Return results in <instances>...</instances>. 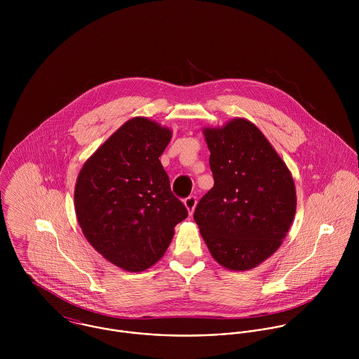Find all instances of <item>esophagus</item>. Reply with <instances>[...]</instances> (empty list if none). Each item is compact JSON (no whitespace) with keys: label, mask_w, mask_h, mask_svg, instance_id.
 <instances>
[{"label":"esophagus","mask_w":359,"mask_h":359,"mask_svg":"<svg viewBox=\"0 0 359 359\" xmlns=\"http://www.w3.org/2000/svg\"><path fill=\"white\" fill-rule=\"evenodd\" d=\"M196 198L195 196H189V198H187L185 201H184V205L187 207V210H188V212H189V215H192L194 214V211H195V207H196Z\"/></svg>","instance_id":"obj_1"}]
</instances>
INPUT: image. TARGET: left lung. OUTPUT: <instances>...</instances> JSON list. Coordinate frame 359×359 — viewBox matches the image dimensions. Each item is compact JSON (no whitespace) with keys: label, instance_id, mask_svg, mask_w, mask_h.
<instances>
[{"label":"left lung","instance_id":"left-lung-1","mask_svg":"<svg viewBox=\"0 0 359 359\" xmlns=\"http://www.w3.org/2000/svg\"><path fill=\"white\" fill-rule=\"evenodd\" d=\"M214 187L194 218L212 258L226 269L249 271L272 256L296 214L290 170L256 124L235 117L203 127Z\"/></svg>","mask_w":359,"mask_h":359}]
</instances>
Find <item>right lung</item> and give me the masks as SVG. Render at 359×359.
Here are the masks:
<instances>
[{
  "label": "right lung",
  "mask_w": 359,
  "mask_h": 359,
  "mask_svg": "<svg viewBox=\"0 0 359 359\" xmlns=\"http://www.w3.org/2000/svg\"><path fill=\"white\" fill-rule=\"evenodd\" d=\"M172 131L133 117L81 167L74 208L88 243L109 262L142 272L164 256L188 211L171 192L158 157Z\"/></svg>",
  "instance_id": "obj_1"
}]
</instances>
